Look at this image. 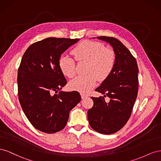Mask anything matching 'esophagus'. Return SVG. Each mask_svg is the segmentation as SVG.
<instances>
[{
	"label": "esophagus",
	"instance_id": "34e87169",
	"mask_svg": "<svg viewBox=\"0 0 161 161\" xmlns=\"http://www.w3.org/2000/svg\"><path fill=\"white\" fill-rule=\"evenodd\" d=\"M86 97H88V95H86L85 93H81V98L82 99L86 98Z\"/></svg>",
	"mask_w": 161,
	"mask_h": 161
}]
</instances>
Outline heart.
<instances>
[{"instance_id":"1","label":"heart","mask_w":161,"mask_h":161,"mask_svg":"<svg viewBox=\"0 0 161 161\" xmlns=\"http://www.w3.org/2000/svg\"><path fill=\"white\" fill-rule=\"evenodd\" d=\"M72 54L79 62H87L86 76H78L69 83L70 89L85 93L96 85L97 79L103 82L111 75L116 64V54L113 49L105 47L101 43L85 40L72 50ZM58 65L66 76L72 78L76 74L75 62L67 56H62Z\"/></svg>"}]
</instances>
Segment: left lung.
Masks as SVG:
<instances>
[{
  "label": "left lung",
  "instance_id": "obj_1",
  "mask_svg": "<svg viewBox=\"0 0 161 161\" xmlns=\"http://www.w3.org/2000/svg\"><path fill=\"white\" fill-rule=\"evenodd\" d=\"M97 38L109 43L116 54L111 75L95 91L103 97H92V108L88 111L91 127L97 132L111 134L127 123L138 95V67L136 58L122 43L113 37ZM107 96L109 101L104 99Z\"/></svg>",
  "mask_w": 161,
  "mask_h": 161
}]
</instances>
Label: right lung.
<instances>
[{"mask_svg":"<svg viewBox=\"0 0 161 161\" xmlns=\"http://www.w3.org/2000/svg\"><path fill=\"white\" fill-rule=\"evenodd\" d=\"M79 39L48 37L33 43L18 69V95L22 109L37 130L47 134L64 128L71 109L79 103V92L60 91L67 81L60 70L61 54Z\"/></svg>","mask_w":161,"mask_h":161,"instance_id":"obj_1","label":"right lung"}]
</instances>
